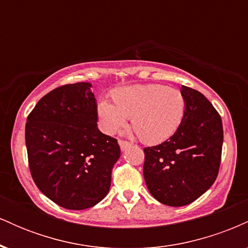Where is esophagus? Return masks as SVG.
<instances>
[{
  "label": "esophagus",
  "mask_w": 248,
  "mask_h": 248,
  "mask_svg": "<svg viewBox=\"0 0 248 248\" xmlns=\"http://www.w3.org/2000/svg\"><path fill=\"white\" fill-rule=\"evenodd\" d=\"M119 146H120L121 150L124 152V150H126L127 148H129L130 146H132V143H129V142H127V141L120 140V141H119Z\"/></svg>",
  "instance_id": "obj_1"
}]
</instances>
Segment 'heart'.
I'll return each instance as SVG.
<instances>
[{
  "label": "heart",
  "mask_w": 248,
  "mask_h": 248,
  "mask_svg": "<svg viewBox=\"0 0 248 248\" xmlns=\"http://www.w3.org/2000/svg\"><path fill=\"white\" fill-rule=\"evenodd\" d=\"M114 105L102 100L98 114L107 134H115L132 120L142 142L160 143L175 134L186 112L184 96L176 88L160 84L134 85L113 93Z\"/></svg>",
  "instance_id": "b5f03b06"
}]
</instances>
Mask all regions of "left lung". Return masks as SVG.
<instances>
[{
    "instance_id": "left-lung-1",
    "label": "left lung",
    "mask_w": 248,
    "mask_h": 248,
    "mask_svg": "<svg viewBox=\"0 0 248 248\" xmlns=\"http://www.w3.org/2000/svg\"><path fill=\"white\" fill-rule=\"evenodd\" d=\"M186 112L178 129L158 146L144 148L143 176L156 201L169 206L192 203L218 176L223 124L212 104L198 91L182 86Z\"/></svg>"
}]
</instances>
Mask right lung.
I'll list each match as a JSON object with an SVG mask.
<instances>
[{
	"label": "right lung",
	"mask_w": 248,
	"mask_h": 248,
	"mask_svg": "<svg viewBox=\"0 0 248 248\" xmlns=\"http://www.w3.org/2000/svg\"><path fill=\"white\" fill-rule=\"evenodd\" d=\"M91 87V82H77L51 91L37 102L25 124L33 182L69 210L88 209L106 197L121 153L118 141L99 130Z\"/></svg>",
	"instance_id": "add662e5"
}]
</instances>
